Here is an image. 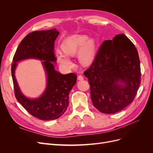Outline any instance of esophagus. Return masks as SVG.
Instances as JSON below:
<instances>
[{"label":"esophagus","mask_w":153,"mask_h":153,"mask_svg":"<svg viewBox=\"0 0 153 153\" xmlns=\"http://www.w3.org/2000/svg\"><path fill=\"white\" fill-rule=\"evenodd\" d=\"M78 80H84V77H83V76H82V75L78 76Z\"/></svg>","instance_id":"34e87169"}]
</instances>
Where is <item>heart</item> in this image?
I'll use <instances>...</instances> for the list:
<instances>
[{
    "mask_svg": "<svg viewBox=\"0 0 153 153\" xmlns=\"http://www.w3.org/2000/svg\"><path fill=\"white\" fill-rule=\"evenodd\" d=\"M63 52H57L55 55L58 62L65 67H71L73 63L69 57L75 56L78 53V57L84 66H89L93 62L96 45L93 39L88 38L86 35H73L63 41L61 45Z\"/></svg>",
    "mask_w": 153,
    "mask_h": 153,
    "instance_id": "b5f03b06",
    "label": "heart"
}]
</instances>
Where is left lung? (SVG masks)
I'll return each instance as SVG.
<instances>
[{"label": "left lung", "mask_w": 153, "mask_h": 153, "mask_svg": "<svg viewBox=\"0 0 153 153\" xmlns=\"http://www.w3.org/2000/svg\"><path fill=\"white\" fill-rule=\"evenodd\" d=\"M84 74L95 108L105 114L118 112L132 103L140 84L137 48L123 34L105 40Z\"/></svg>", "instance_id": "8db88e82"}]
</instances>
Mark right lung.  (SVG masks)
Masks as SVG:
<instances>
[{
  "instance_id": "add662e5",
  "label": "right lung",
  "mask_w": 153,
  "mask_h": 153,
  "mask_svg": "<svg viewBox=\"0 0 153 153\" xmlns=\"http://www.w3.org/2000/svg\"><path fill=\"white\" fill-rule=\"evenodd\" d=\"M59 34L56 29L34 31L22 39L13 59L11 74L16 100L32 116L50 121L59 118L65 112L69 104L68 95L76 82L75 73L62 75L55 69L54 42ZM36 58L43 60L47 75V86L39 98L30 99L20 91L14 73L17 62L23 59Z\"/></svg>"
}]
</instances>
